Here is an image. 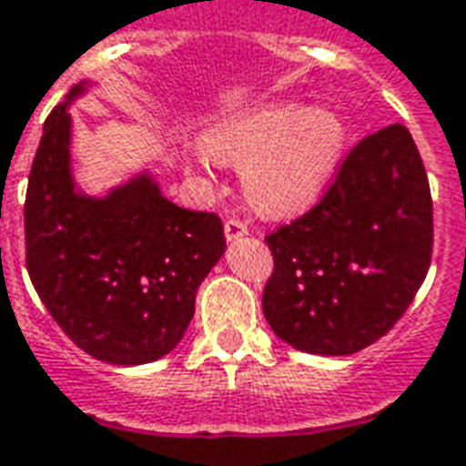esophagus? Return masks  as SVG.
I'll list each match as a JSON object with an SVG mask.
<instances>
[{
    "mask_svg": "<svg viewBox=\"0 0 466 466\" xmlns=\"http://www.w3.org/2000/svg\"><path fill=\"white\" fill-rule=\"evenodd\" d=\"M223 230H226V238H228V240H236V238L246 236L248 226L240 218H228L226 220V226H223Z\"/></svg>",
    "mask_w": 466,
    "mask_h": 466,
    "instance_id": "34e87169",
    "label": "esophagus"
}]
</instances>
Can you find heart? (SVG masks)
I'll return each instance as SVG.
<instances>
[{
	"label": "heart",
	"instance_id": "1",
	"mask_svg": "<svg viewBox=\"0 0 466 466\" xmlns=\"http://www.w3.org/2000/svg\"><path fill=\"white\" fill-rule=\"evenodd\" d=\"M345 141L340 114L283 98L213 126L206 136L208 154L196 158L206 168L216 161L243 166L248 200L263 213L283 216L310 206L328 188Z\"/></svg>",
	"mask_w": 466,
	"mask_h": 466
}]
</instances>
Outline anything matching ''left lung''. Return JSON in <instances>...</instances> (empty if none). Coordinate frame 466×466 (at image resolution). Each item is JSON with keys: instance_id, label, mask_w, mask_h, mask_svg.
Wrapping results in <instances>:
<instances>
[{"instance_id": "obj_1", "label": "left lung", "mask_w": 466, "mask_h": 466, "mask_svg": "<svg viewBox=\"0 0 466 466\" xmlns=\"http://www.w3.org/2000/svg\"><path fill=\"white\" fill-rule=\"evenodd\" d=\"M432 196L402 124L350 148L322 198L268 233L263 312L312 355H352L395 328L432 260Z\"/></svg>"}]
</instances>
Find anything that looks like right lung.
<instances>
[{
	"instance_id": "obj_1",
	"label": "right lung",
	"mask_w": 466,
	"mask_h": 466,
	"mask_svg": "<svg viewBox=\"0 0 466 466\" xmlns=\"http://www.w3.org/2000/svg\"><path fill=\"white\" fill-rule=\"evenodd\" d=\"M76 84L52 108L24 200L26 270L59 328L91 358L144 365L168 355L196 312L200 280L226 250L216 213L163 198L151 176L86 198L69 171Z\"/></svg>"
}]
</instances>
